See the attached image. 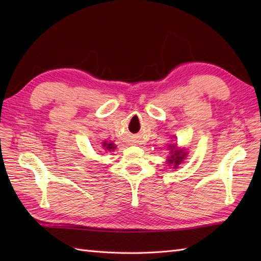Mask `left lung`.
<instances>
[{"label": "left lung", "instance_id": "obj_1", "mask_svg": "<svg viewBox=\"0 0 261 261\" xmlns=\"http://www.w3.org/2000/svg\"><path fill=\"white\" fill-rule=\"evenodd\" d=\"M168 148L171 154V156L168 158V164L169 166L173 165L174 168H177L178 167V165L185 159L187 152L181 150V149H176V145H169Z\"/></svg>", "mask_w": 261, "mask_h": 261}]
</instances>
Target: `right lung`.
Instances as JSON below:
<instances>
[{"mask_svg":"<svg viewBox=\"0 0 261 261\" xmlns=\"http://www.w3.org/2000/svg\"><path fill=\"white\" fill-rule=\"evenodd\" d=\"M102 146H103V148H104L107 151H113L114 149H115V145H114L113 142L104 141V142L102 143Z\"/></svg>","mask_w":261,"mask_h":261,"instance_id":"right-lung-1","label":"right lung"}]
</instances>
